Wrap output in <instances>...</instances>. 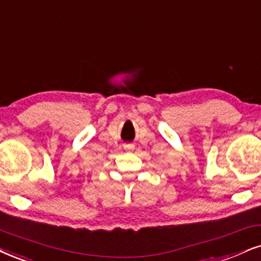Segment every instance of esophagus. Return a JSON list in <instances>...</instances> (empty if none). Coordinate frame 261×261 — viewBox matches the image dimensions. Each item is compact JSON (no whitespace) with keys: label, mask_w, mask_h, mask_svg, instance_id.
I'll return each instance as SVG.
<instances>
[{"label":"esophagus","mask_w":261,"mask_h":261,"mask_svg":"<svg viewBox=\"0 0 261 261\" xmlns=\"http://www.w3.org/2000/svg\"><path fill=\"white\" fill-rule=\"evenodd\" d=\"M123 147L125 150H133L134 149V145L133 144H124Z\"/></svg>","instance_id":"34e87169"}]
</instances>
